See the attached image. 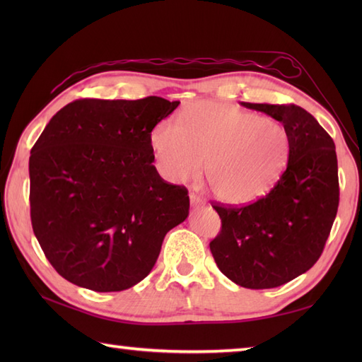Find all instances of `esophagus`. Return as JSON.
<instances>
[{
    "instance_id": "obj_1",
    "label": "esophagus",
    "mask_w": 362,
    "mask_h": 362,
    "mask_svg": "<svg viewBox=\"0 0 362 362\" xmlns=\"http://www.w3.org/2000/svg\"><path fill=\"white\" fill-rule=\"evenodd\" d=\"M189 201H191V205H202L204 204L202 197L199 196V194H196V193H191L189 194Z\"/></svg>"
}]
</instances>
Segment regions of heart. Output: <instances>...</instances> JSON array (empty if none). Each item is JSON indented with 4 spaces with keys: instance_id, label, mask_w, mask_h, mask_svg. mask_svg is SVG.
<instances>
[{
    "instance_id": "heart-1",
    "label": "heart",
    "mask_w": 362,
    "mask_h": 362,
    "mask_svg": "<svg viewBox=\"0 0 362 362\" xmlns=\"http://www.w3.org/2000/svg\"><path fill=\"white\" fill-rule=\"evenodd\" d=\"M166 179L187 182L202 171L211 193L230 205H245L271 193L288 165L286 127L240 107L199 101L182 119L166 118L151 135Z\"/></svg>"
}]
</instances>
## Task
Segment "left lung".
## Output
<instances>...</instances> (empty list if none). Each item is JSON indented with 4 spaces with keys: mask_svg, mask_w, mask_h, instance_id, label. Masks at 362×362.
<instances>
[{
    "mask_svg": "<svg viewBox=\"0 0 362 362\" xmlns=\"http://www.w3.org/2000/svg\"><path fill=\"white\" fill-rule=\"evenodd\" d=\"M286 127L288 166L271 193L257 202L214 204L221 232L210 243L219 271L249 289H269L305 274L320 258L339 206L333 138L294 104L241 103Z\"/></svg>",
    "mask_w": 362,
    "mask_h": 362,
    "instance_id": "8db88e82",
    "label": "left lung"
}]
</instances>
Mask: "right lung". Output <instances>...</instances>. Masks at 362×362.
<instances>
[{"label":"right lung","instance_id":"add662e5","mask_svg":"<svg viewBox=\"0 0 362 362\" xmlns=\"http://www.w3.org/2000/svg\"><path fill=\"white\" fill-rule=\"evenodd\" d=\"M179 101L78 99L60 109L29 157L30 222L65 280L96 292L132 288L152 271L188 189L161 179L151 132Z\"/></svg>","mask_w":362,"mask_h":362}]
</instances>
